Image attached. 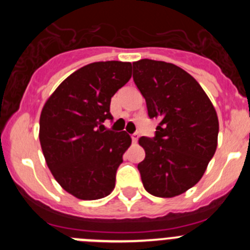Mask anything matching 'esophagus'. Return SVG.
<instances>
[{
  "instance_id": "esophagus-1",
  "label": "esophagus",
  "mask_w": 250,
  "mask_h": 250,
  "mask_svg": "<svg viewBox=\"0 0 250 250\" xmlns=\"http://www.w3.org/2000/svg\"><path fill=\"white\" fill-rule=\"evenodd\" d=\"M138 139H139L138 134H131V140H132V143H136V141H138Z\"/></svg>"
}]
</instances>
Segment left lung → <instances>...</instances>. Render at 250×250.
<instances>
[{
	"label": "left lung",
	"mask_w": 250,
	"mask_h": 250,
	"mask_svg": "<svg viewBox=\"0 0 250 250\" xmlns=\"http://www.w3.org/2000/svg\"><path fill=\"white\" fill-rule=\"evenodd\" d=\"M134 81L146 101L150 119L159 121L155 136H141L145 159L139 163L145 190L173 198L199 182L218 145L219 121L199 83L174 63L139 60Z\"/></svg>",
	"instance_id": "obj_1"
}]
</instances>
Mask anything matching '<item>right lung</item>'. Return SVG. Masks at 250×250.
I'll return each instance as SVG.
<instances>
[{"mask_svg":"<svg viewBox=\"0 0 250 250\" xmlns=\"http://www.w3.org/2000/svg\"><path fill=\"white\" fill-rule=\"evenodd\" d=\"M130 77V62L90 63L65 79L43 105L39 138L46 164L77 199H101L114 190L131 138L103 123L112 119L111 98Z\"/></svg>","mask_w":250,"mask_h":250,"instance_id":"right-lung-1","label":"right lung"}]
</instances>
